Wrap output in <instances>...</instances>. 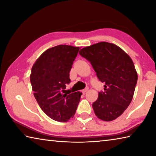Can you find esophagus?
Masks as SVG:
<instances>
[{"instance_id":"esophagus-1","label":"esophagus","mask_w":156,"mask_h":156,"mask_svg":"<svg viewBox=\"0 0 156 156\" xmlns=\"http://www.w3.org/2000/svg\"><path fill=\"white\" fill-rule=\"evenodd\" d=\"M89 90V88L88 87H87V88H85V89H83V91H82V92H83V94H85L86 93V92L87 91Z\"/></svg>"}]
</instances>
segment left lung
Listing matches in <instances>:
<instances>
[{"label":"left lung","mask_w":156,"mask_h":156,"mask_svg":"<svg viewBox=\"0 0 156 156\" xmlns=\"http://www.w3.org/2000/svg\"><path fill=\"white\" fill-rule=\"evenodd\" d=\"M89 60L104 91L92 104L99 119L112 121L122 115L130 105L138 80V74L130 56L115 44L100 42L84 47L79 52Z\"/></svg>","instance_id":"8db88e82"}]
</instances>
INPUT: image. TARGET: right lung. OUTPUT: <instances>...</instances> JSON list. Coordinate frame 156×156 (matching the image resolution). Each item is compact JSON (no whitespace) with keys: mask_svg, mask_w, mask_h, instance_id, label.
I'll return each mask as SVG.
<instances>
[{"mask_svg":"<svg viewBox=\"0 0 156 156\" xmlns=\"http://www.w3.org/2000/svg\"><path fill=\"white\" fill-rule=\"evenodd\" d=\"M80 47L60 44L49 48L34 62L30 75L34 96L41 109L51 119L67 122L74 116L80 91L63 94L70 83L69 72Z\"/></svg>","mask_w":156,"mask_h":156,"instance_id":"obj_1","label":"right lung"}]
</instances>
